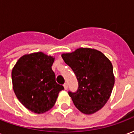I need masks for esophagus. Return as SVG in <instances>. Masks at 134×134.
<instances>
[{
	"mask_svg": "<svg viewBox=\"0 0 134 134\" xmlns=\"http://www.w3.org/2000/svg\"><path fill=\"white\" fill-rule=\"evenodd\" d=\"M64 90H67V88H68V85H67V83H64Z\"/></svg>",
	"mask_w": 134,
	"mask_h": 134,
	"instance_id": "1",
	"label": "esophagus"
}]
</instances>
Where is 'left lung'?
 I'll return each mask as SVG.
<instances>
[{
    "label": "left lung",
    "instance_id": "left-lung-1",
    "mask_svg": "<svg viewBox=\"0 0 134 134\" xmlns=\"http://www.w3.org/2000/svg\"><path fill=\"white\" fill-rule=\"evenodd\" d=\"M64 62L75 74L78 89L69 92L74 105L82 113L98 111L110 97L115 77L111 62L98 50L79 48L62 54Z\"/></svg>",
    "mask_w": 134,
    "mask_h": 134
}]
</instances>
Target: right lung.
<instances>
[{"instance_id": "add662e5", "label": "right lung", "mask_w": 134, "mask_h": 134, "mask_svg": "<svg viewBox=\"0 0 134 134\" xmlns=\"http://www.w3.org/2000/svg\"><path fill=\"white\" fill-rule=\"evenodd\" d=\"M54 58L43 52L22 56L12 70L13 89L19 100L35 113H44L52 108L59 93L64 90L57 84L52 69Z\"/></svg>"}]
</instances>
